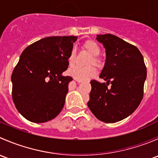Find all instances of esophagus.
<instances>
[{
  "mask_svg": "<svg viewBox=\"0 0 158 158\" xmlns=\"http://www.w3.org/2000/svg\"><path fill=\"white\" fill-rule=\"evenodd\" d=\"M75 80L76 81V82H79V83H80V82H82V80H81V79H77V78H75Z\"/></svg>",
  "mask_w": 158,
  "mask_h": 158,
  "instance_id": "1",
  "label": "esophagus"
}]
</instances>
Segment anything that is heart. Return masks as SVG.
<instances>
[{
  "instance_id": "obj_1",
  "label": "heart",
  "mask_w": 158,
  "mask_h": 158,
  "mask_svg": "<svg viewBox=\"0 0 158 158\" xmlns=\"http://www.w3.org/2000/svg\"><path fill=\"white\" fill-rule=\"evenodd\" d=\"M82 48L88 52L91 55L89 57L88 64H94L97 67H100L102 64L101 59L98 57L101 49L96 42L92 40H88L82 45ZM76 56V49H72L68 56V64L69 66H73L75 63ZM69 74L74 78L81 79V80H87L94 77L96 74V69L94 66H89L86 67H79L75 66L69 70Z\"/></svg>"
}]
</instances>
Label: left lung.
I'll list each match as a JSON object with an SVG mask.
<instances>
[{
    "label": "left lung",
    "instance_id": "1",
    "mask_svg": "<svg viewBox=\"0 0 158 158\" xmlns=\"http://www.w3.org/2000/svg\"><path fill=\"white\" fill-rule=\"evenodd\" d=\"M97 40L106 49V61L99 77L107 82L91 81L87 104L98 120L114 123L130 115L141 103L147 69L135 46L109 33L98 35Z\"/></svg>",
    "mask_w": 158,
    "mask_h": 158
}]
</instances>
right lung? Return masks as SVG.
I'll return each instance as SVG.
<instances>
[{"instance_id": "obj_1", "label": "right lung", "mask_w": 158, "mask_h": 158, "mask_svg": "<svg viewBox=\"0 0 158 158\" xmlns=\"http://www.w3.org/2000/svg\"><path fill=\"white\" fill-rule=\"evenodd\" d=\"M75 36H49L28 46L11 76L12 98L19 112L34 123L48 122L63 109L71 76L68 56Z\"/></svg>"}]
</instances>
